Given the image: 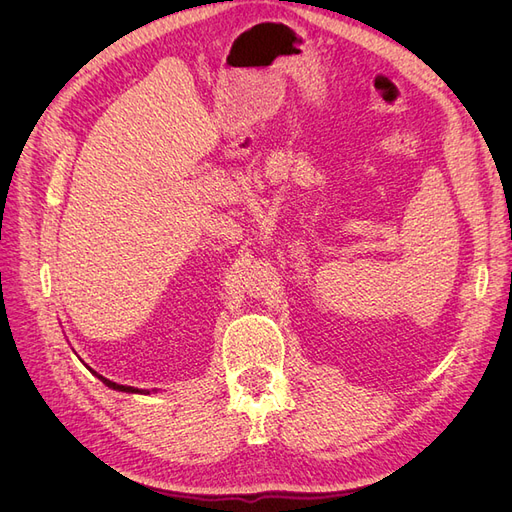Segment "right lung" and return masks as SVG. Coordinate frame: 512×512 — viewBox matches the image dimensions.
Listing matches in <instances>:
<instances>
[{
    "label": "right lung",
    "mask_w": 512,
    "mask_h": 512,
    "mask_svg": "<svg viewBox=\"0 0 512 512\" xmlns=\"http://www.w3.org/2000/svg\"><path fill=\"white\" fill-rule=\"evenodd\" d=\"M102 382H104L106 386H111V389H117V391H134L132 386H128V389H123L121 384H117V382H111V380H106V378H102Z\"/></svg>",
    "instance_id": "add662e5"
}]
</instances>
